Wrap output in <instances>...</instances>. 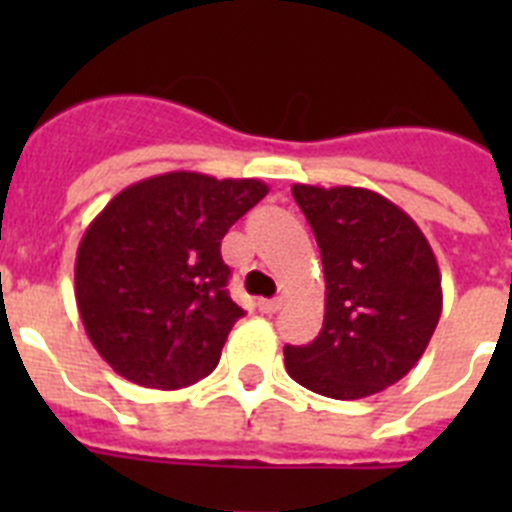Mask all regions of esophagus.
<instances>
[{
	"instance_id": "esophagus-1",
	"label": "esophagus",
	"mask_w": 512,
	"mask_h": 512,
	"mask_svg": "<svg viewBox=\"0 0 512 512\" xmlns=\"http://www.w3.org/2000/svg\"><path fill=\"white\" fill-rule=\"evenodd\" d=\"M282 305H284V300H259L256 302V307H259L261 312H266V315H271V312H277V310H282Z\"/></svg>"
}]
</instances>
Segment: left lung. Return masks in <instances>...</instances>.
<instances>
[{"instance_id": "left-lung-1", "label": "left lung", "mask_w": 512, "mask_h": 512, "mask_svg": "<svg viewBox=\"0 0 512 512\" xmlns=\"http://www.w3.org/2000/svg\"><path fill=\"white\" fill-rule=\"evenodd\" d=\"M320 248L325 318L307 346H284L289 377L333 400H361L418 364L441 318V271L413 217L361 187L295 184Z\"/></svg>"}]
</instances>
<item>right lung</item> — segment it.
<instances>
[{"label":"right lung","instance_id":"1","mask_svg":"<svg viewBox=\"0 0 512 512\" xmlns=\"http://www.w3.org/2000/svg\"><path fill=\"white\" fill-rule=\"evenodd\" d=\"M269 192L259 179L169 171L122 189L76 251V305L120 377L153 390L200 382L246 312L230 300L220 241Z\"/></svg>","mask_w":512,"mask_h":512}]
</instances>
